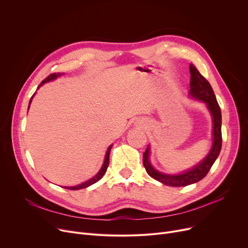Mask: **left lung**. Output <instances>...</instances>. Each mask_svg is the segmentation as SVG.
<instances>
[{
    "label": "left lung",
    "instance_id": "8db88e82",
    "mask_svg": "<svg viewBox=\"0 0 248 248\" xmlns=\"http://www.w3.org/2000/svg\"><path fill=\"white\" fill-rule=\"evenodd\" d=\"M190 72V90L188 92L189 96L194 100H199L206 105L208 111L212 119V145L207 155L199 163L177 174H168L156 170L150 160L151 146L147 145L146 151L143 154V166L153 178L159 183L169 186H186L202 180L211 169L212 164L219 155L222 143L221 137V110L217 101L216 94L207 79L202 76L192 63L189 64Z\"/></svg>",
    "mask_w": 248,
    "mask_h": 248
}]
</instances>
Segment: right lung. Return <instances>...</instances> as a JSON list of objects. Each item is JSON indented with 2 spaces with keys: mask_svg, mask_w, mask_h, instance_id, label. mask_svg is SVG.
<instances>
[{
  "mask_svg": "<svg viewBox=\"0 0 248 248\" xmlns=\"http://www.w3.org/2000/svg\"><path fill=\"white\" fill-rule=\"evenodd\" d=\"M62 75H63V74L58 73V74H52V75H49L47 78H46L41 82L40 86L38 87V89H37V90H39V89H40V87H42L44 84H46V82H47V81H51V80H54V79H56L57 78L61 77ZM34 95H35V93L32 94V96L31 97L30 103H29V108H30V105H31V100H32V97H34ZM28 109H29V108H28ZM111 146H112V144H110V145L108 146V151H107V153H106V156H105V160H104L103 166H102L101 170H98V172H97L94 176H93L92 178H90L89 180L85 181V183H82V184H80V185H78V186H63V187H64V188H67V189H71V190H78V189H81V188H86V187H88V186H92V185L95 184L96 181L100 180V179L104 176V174L106 173V171H107V170H108V163H109V153H110V150H111Z\"/></svg>",
  "mask_w": 248,
  "mask_h": 248,
  "instance_id": "1",
  "label": "right lung"
}]
</instances>
